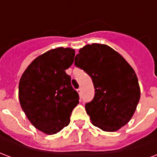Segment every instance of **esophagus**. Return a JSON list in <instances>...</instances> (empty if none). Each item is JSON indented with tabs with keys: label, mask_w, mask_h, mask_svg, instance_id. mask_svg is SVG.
Segmentation results:
<instances>
[{
	"label": "esophagus",
	"mask_w": 157,
	"mask_h": 157,
	"mask_svg": "<svg viewBox=\"0 0 157 157\" xmlns=\"http://www.w3.org/2000/svg\"><path fill=\"white\" fill-rule=\"evenodd\" d=\"M77 92L79 93V95H82V88L77 89Z\"/></svg>",
	"instance_id": "obj_1"
}]
</instances>
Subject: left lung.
<instances>
[{
  "label": "left lung",
  "mask_w": 157,
  "mask_h": 157,
  "mask_svg": "<svg viewBox=\"0 0 157 157\" xmlns=\"http://www.w3.org/2000/svg\"><path fill=\"white\" fill-rule=\"evenodd\" d=\"M75 65L87 73L95 95L86 103L92 124L114 132L128 124L140 98L135 71L118 52L106 44H92L79 50Z\"/></svg>",
  "instance_id": "8db88e82"
}]
</instances>
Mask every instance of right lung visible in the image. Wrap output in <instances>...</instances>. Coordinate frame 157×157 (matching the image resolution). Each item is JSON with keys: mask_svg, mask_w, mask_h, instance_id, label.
Wrapping results in <instances>:
<instances>
[{"mask_svg": "<svg viewBox=\"0 0 157 157\" xmlns=\"http://www.w3.org/2000/svg\"><path fill=\"white\" fill-rule=\"evenodd\" d=\"M75 49H50L28 66L19 82V102L29 120L46 135H54L70 124L79 95L65 73L74 62Z\"/></svg>", "mask_w": 157, "mask_h": 157, "instance_id": "1", "label": "right lung"}]
</instances>
